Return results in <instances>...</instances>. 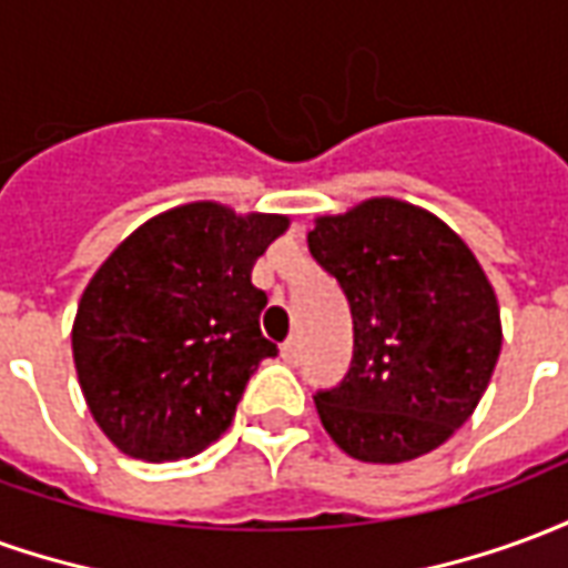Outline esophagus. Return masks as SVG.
Here are the masks:
<instances>
[{
  "instance_id": "34e87169",
  "label": "esophagus",
  "mask_w": 568,
  "mask_h": 568,
  "mask_svg": "<svg viewBox=\"0 0 568 568\" xmlns=\"http://www.w3.org/2000/svg\"><path fill=\"white\" fill-rule=\"evenodd\" d=\"M280 353L288 365H297V358H301V341L297 337H288L283 346H280Z\"/></svg>"
}]
</instances>
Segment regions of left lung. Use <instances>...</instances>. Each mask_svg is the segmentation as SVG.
Instances as JSON below:
<instances>
[{
    "label": "left lung",
    "instance_id": "left-lung-1",
    "mask_svg": "<svg viewBox=\"0 0 568 568\" xmlns=\"http://www.w3.org/2000/svg\"><path fill=\"white\" fill-rule=\"evenodd\" d=\"M307 243L353 310L349 374L316 395L325 432L358 463L440 447L475 414L501 349L499 301L475 252L395 197L320 215Z\"/></svg>",
    "mask_w": 568,
    "mask_h": 568
}]
</instances>
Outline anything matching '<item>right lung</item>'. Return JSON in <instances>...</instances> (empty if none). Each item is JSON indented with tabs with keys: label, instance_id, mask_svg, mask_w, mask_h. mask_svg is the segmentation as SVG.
Returning a JSON list of instances; mask_svg holds the SVG:
<instances>
[{
	"label": "right lung",
	"instance_id": "obj_1",
	"mask_svg": "<svg viewBox=\"0 0 568 568\" xmlns=\"http://www.w3.org/2000/svg\"><path fill=\"white\" fill-rule=\"evenodd\" d=\"M288 215L194 200L140 224L100 264L72 322L91 417L118 450L173 463L206 450L276 344L252 267Z\"/></svg>",
	"mask_w": 568,
	"mask_h": 568
}]
</instances>
